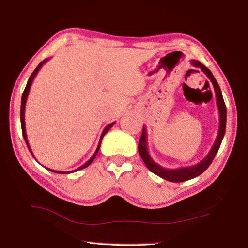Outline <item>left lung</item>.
<instances>
[{
    "mask_svg": "<svg viewBox=\"0 0 248 248\" xmlns=\"http://www.w3.org/2000/svg\"><path fill=\"white\" fill-rule=\"evenodd\" d=\"M190 63L194 67L201 69L207 75V77L209 78V80L211 81V83L213 85V89L215 92V97H217V105L218 113H219L218 133H217V139H215L214 144L212 145L208 155H207L201 162L194 165V166L182 167V168H178V169H167V168H164L162 166H159L157 163H155L153 159V157L150 156V155L148 153V148H147L146 127L143 125V131H142V135H141L139 145H138L140 156L142 157L143 162H144V164L146 165V167L148 168V170L150 172H153L161 178H164L165 180L171 181V182H182L186 180L193 179V178L199 176V175H201L207 169V168L210 166L214 156L217 155V151L219 149V146L221 144V141L223 139V136H225V133H226L227 108H226L225 101H223V98H222L220 87L217 81V79L214 78L213 74L211 73V71L207 67H205L203 63H201L199 61L191 60Z\"/></svg>",
    "mask_w": 248,
    "mask_h": 248,
    "instance_id": "8db88e82",
    "label": "left lung"
}]
</instances>
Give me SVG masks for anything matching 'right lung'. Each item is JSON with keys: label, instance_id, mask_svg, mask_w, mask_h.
Instances as JSON below:
<instances>
[{"label": "right lung", "instance_id": "right-lung-1", "mask_svg": "<svg viewBox=\"0 0 248 248\" xmlns=\"http://www.w3.org/2000/svg\"><path fill=\"white\" fill-rule=\"evenodd\" d=\"M49 59H45V60H43L41 62L39 63L38 65V67L34 70V72L33 73H31V75L30 76V78H29V80H28V83H27V85H26V89H25V91H23V93H22V97H21V106H20V123H21V131H22V136H23V139H25V141H26V143H27V146H28V148H29V150H30V153L31 154V155H33V157L36 159V157H35V155H33V151H31V147H30V144H29V141H28V137H27V133H26V122H25V112H26V103H27V100H28V95H29V93H30V89H31V83H33V81H34V79H35V77H36V75H37V73L39 72V70L42 68V66L44 65V63L48 61ZM115 124V122L114 123H111V124H109L108 125H106V127L105 129H104V131L102 132V135H101V137H100V140H99V144H98V147H97V149H95V151H94V154H93V155L89 159V161H87L85 164H83L82 166H80L79 168H77V169H75V170H73V171H68V172H63V171H55V170H52V169H48V168H46V169H48L49 171H52V172H54V173H61V174H69V173H73V172H76V171H79V170H81V169H84V168H86L87 166H90L92 163H93V161L94 159V157L97 156V155H98V153H99V149H100V147H101V142H102V139H103V137L104 136H105V134L111 129V127L113 126V124ZM37 161V159H36Z\"/></svg>", "mask_w": 248, "mask_h": 248}]
</instances>
